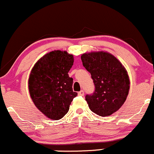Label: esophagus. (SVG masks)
<instances>
[{
	"label": "esophagus",
	"instance_id": "1",
	"mask_svg": "<svg viewBox=\"0 0 154 154\" xmlns=\"http://www.w3.org/2000/svg\"><path fill=\"white\" fill-rule=\"evenodd\" d=\"M79 95H81V96H84V90H81L80 92H79Z\"/></svg>",
	"mask_w": 154,
	"mask_h": 154
}]
</instances>
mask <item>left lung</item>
<instances>
[{
    "label": "left lung",
    "mask_w": 154,
    "mask_h": 154,
    "mask_svg": "<svg viewBox=\"0 0 154 154\" xmlns=\"http://www.w3.org/2000/svg\"><path fill=\"white\" fill-rule=\"evenodd\" d=\"M82 64L95 84V91L86 95L92 112L102 117L117 112L126 100L129 91V78L125 67L107 52L82 54Z\"/></svg>",
    "instance_id": "8db88e82"
}]
</instances>
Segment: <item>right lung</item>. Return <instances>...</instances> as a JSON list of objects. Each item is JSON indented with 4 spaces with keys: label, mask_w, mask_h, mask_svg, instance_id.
I'll use <instances>...</instances> for the list:
<instances>
[{
    "label": "right lung",
    "mask_w": 154,
    "mask_h": 154,
    "mask_svg": "<svg viewBox=\"0 0 154 154\" xmlns=\"http://www.w3.org/2000/svg\"><path fill=\"white\" fill-rule=\"evenodd\" d=\"M73 62V56L67 51H54L41 58L31 70L29 79L31 99L38 109L52 120L62 118L77 96L72 90L73 79L68 75Z\"/></svg>",
    "instance_id": "1"
}]
</instances>
